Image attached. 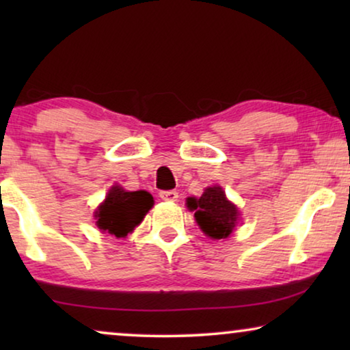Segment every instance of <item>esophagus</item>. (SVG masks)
I'll list each match as a JSON object with an SVG mask.
<instances>
[{"label": "esophagus", "mask_w": 350, "mask_h": 350, "mask_svg": "<svg viewBox=\"0 0 350 350\" xmlns=\"http://www.w3.org/2000/svg\"><path fill=\"white\" fill-rule=\"evenodd\" d=\"M159 198L162 200H169V202H175V200H178V193H176V191H161Z\"/></svg>", "instance_id": "34e87169"}]
</instances>
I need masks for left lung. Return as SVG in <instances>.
<instances>
[{
    "instance_id": "1",
    "label": "left lung",
    "mask_w": 350,
    "mask_h": 350,
    "mask_svg": "<svg viewBox=\"0 0 350 350\" xmlns=\"http://www.w3.org/2000/svg\"><path fill=\"white\" fill-rule=\"evenodd\" d=\"M186 205L194 212L196 223L210 239H228L236 228L239 208L228 200L221 186H208L199 199H186Z\"/></svg>"
}]
</instances>
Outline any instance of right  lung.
<instances>
[{
  "label": "right lung",
  "mask_w": 350,
  "mask_h": 350,
  "mask_svg": "<svg viewBox=\"0 0 350 350\" xmlns=\"http://www.w3.org/2000/svg\"><path fill=\"white\" fill-rule=\"evenodd\" d=\"M152 205L154 199L148 191H126L121 186H113L95 210V224L102 232L118 239L126 237L142 223Z\"/></svg>",
  "instance_id": "right-lung-1"
}]
</instances>
